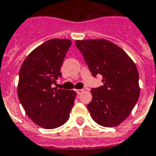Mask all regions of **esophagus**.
Listing matches in <instances>:
<instances>
[{
	"mask_svg": "<svg viewBox=\"0 0 156 156\" xmlns=\"http://www.w3.org/2000/svg\"><path fill=\"white\" fill-rule=\"evenodd\" d=\"M83 92H84V90L83 89H77L76 90V92L78 95H80V94H81V93H83Z\"/></svg>",
	"mask_w": 156,
	"mask_h": 156,
	"instance_id": "34e87169",
	"label": "esophagus"
}]
</instances>
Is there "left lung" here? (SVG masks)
<instances>
[{
  "mask_svg": "<svg viewBox=\"0 0 156 156\" xmlns=\"http://www.w3.org/2000/svg\"><path fill=\"white\" fill-rule=\"evenodd\" d=\"M93 76L102 75L104 85L92 88L87 108L94 121L104 127H115L132 112L140 93L139 72L121 48L105 39L76 40Z\"/></svg>",
  "mask_w": 156,
  "mask_h": 156,
  "instance_id": "obj_1",
  "label": "left lung"
}]
</instances>
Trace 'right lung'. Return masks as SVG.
<instances>
[{"mask_svg": "<svg viewBox=\"0 0 156 156\" xmlns=\"http://www.w3.org/2000/svg\"><path fill=\"white\" fill-rule=\"evenodd\" d=\"M70 40H48L24 59L19 73L17 95L25 112L36 124L53 129L69 119L76 92L52 87L61 77L60 69Z\"/></svg>", "mask_w": 156, "mask_h": 156, "instance_id": "1", "label": "right lung"}]
</instances>
